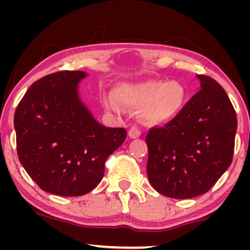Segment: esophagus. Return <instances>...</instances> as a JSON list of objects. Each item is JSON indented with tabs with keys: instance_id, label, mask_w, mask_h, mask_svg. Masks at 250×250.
Returning a JSON list of instances; mask_svg holds the SVG:
<instances>
[{
	"instance_id": "esophagus-1",
	"label": "esophagus",
	"mask_w": 250,
	"mask_h": 250,
	"mask_svg": "<svg viewBox=\"0 0 250 250\" xmlns=\"http://www.w3.org/2000/svg\"><path fill=\"white\" fill-rule=\"evenodd\" d=\"M140 135H141V131H140V129L137 127H131L129 129L128 136L130 139H137V137H140Z\"/></svg>"
}]
</instances>
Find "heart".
<instances>
[{
	"instance_id": "b5f03b06",
	"label": "heart",
	"mask_w": 250,
	"mask_h": 250,
	"mask_svg": "<svg viewBox=\"0 0 250 250\" xmlns=\"http://www.w3.org/2000/svg\"><path fill=\"white\" fill-rule=\"evenodd\" d=\"M114 95L125 107L139 108L137 114L145 122L159 125L174 119L182 110L187 101V89L177 81L145 80L122 83L115 89ZM104 104L111 110L115 109L110 100H105Z\"/></svg>"
}]
</instances>
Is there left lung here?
<instances>
[{
	"label": "left lung",
	"mask_w": 250,
	"mask_h": 250,
	"mask_svg": "<svg viewBox=\"0 0 250 250\" xmlns=\"http://www.w3.org/2000/svg\"><path fill=\"white\" fill-rule=\"evenodd\" d=\"M201 90L162 128H151L147 174L156 191L191 199L216 183L233 160L236 114L215 80L196 75Z\"/></svg>",
	"instance_id": "1"
}]
</instances>
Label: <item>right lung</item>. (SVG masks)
<instances>
[{
    "label": "right lung",
    "instance_id": "add662e5",
    "mask_svg": "<svg viewBox=\"0 0 250 250\" xmlns=\"http://www.w3.org/2000/svg\"><path fill=\"white\" fill-rule=\"evenodd\" d=\"M85 71H59L30 85L14 116L17 155L42 190L82 196L101 182L104 162L125 142V128L97 122L82 102Z\"/></svg>",
    "mask_w": 250,
    "mask_h": 250
}]
</instances>
